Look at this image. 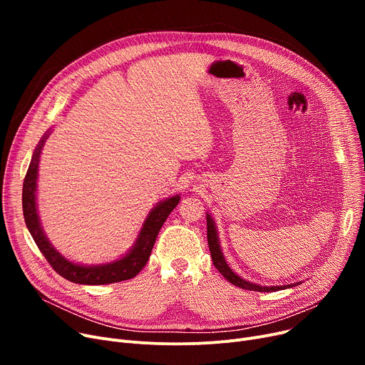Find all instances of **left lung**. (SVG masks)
Instances as JSON below:
<instances>
[{
	"label": "left lung",
	"instance_id": "obj_1",
	"mask_svg": "<svg viewBox=\"0 0 365 365\" xmlns=\"http://www.w3.org/2000/svg\"><path fill=\"white\" fill-rule=\"evenodd\" d=\"M207 217V241H208V248L210 253H212V259H213V264L216 266V269L229 281L231 284L240 287V289L248 290V292H262V293H269V292H278V290H285L290 289V287H294L297 284L302 282H294V284H285V285H260V284H255L247 281L244 278H241L238 274H235L231 266L227 264V262L225 260V256L222 253V247H220V241H219V234H217V226L215 219L210 216L208 213L205 215Z\"/></svg>",
	"mask_w": 365,
	"mask_h": 365
}]
</instances>
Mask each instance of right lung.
Listing matches in <instances>:
<instances>
[{
    "instance_id": "right-lung-1",
    "label": "right lung",
    "mask_w": 365,
    "mask_h": 365,
    "mask_svg": "<svg viewBox=\"0 0 365 365\" xmlns=\"http://www.w3.org/2000/svg\"><path fill=\"white\" fill-rule=\"evenodd\" d=\"M51 130H47L41 140L38 142L32 160L26 173L22 190V205H24V217L29 234L32 235L35 244L40 248V252L44 255L47 262L51 264L53 269L75 284H86V285H103L120 282L136 277L146 264L150 252L155 244L161 226L164 225L168 215L176 208L180 201V195H173L163 201H160L153 207L148 217L145 219L140 231L138 234L136 241L131 245L130 250L123 255L120 259L112 260L102 264H81L72 262L62 256L56 250L54 245L47 238L44 229L41 226L40 216H38V205H36V180H38V167H40V157L43 152V146Z\"/></svg>"
}]
</instances>
